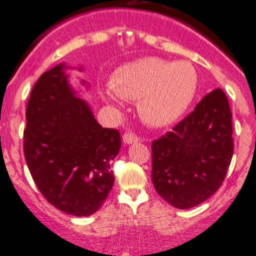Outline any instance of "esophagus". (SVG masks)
I'll use <instances>...</instances> for the list:
<instances>
[{
	"label": "esophagus",
	"mask_w": 256,
	"mask_h": 256,
	"mask_svg": "<svg viewBox=\"0 0 256 256\" xmlns=\"http://www.w3.org/2000/svg\"><path fill=\"white\" fill-rule=\"evenodd\" d=\"M122 139H124V142H125V144H132V142H139L140 138L138 135H135L134 132H130V131H128V132L124 134Z\"/></svg>",
	"instance_id": "1"
}]
</instances>
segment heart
<instances>
[{"mask_svg":"<svg viewBox=\"0 0 256 256\" xmlns=\"http://www.w3.org/2000/svg\"><path fill=\"white\" fill-rule=\"evenodd\" d=\"M197 82V72L190 62L149 56L117 69L111 90L121 98L138 101V111L148 125L166 126L190 106Z\"/></svg>","mask_w":256,"mask_h":256,"instance_id":"heart-1","label":"heart"}]
</instances>
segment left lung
<instances>
[{
	"label": "left lung",
	"instance_id": "obj_1",
	"mask_svg": "<svg viewBox=\"0 0 256 256\" xmlns=\"http://www.w3.org/2000/svg\"><path fill=\"white\" fill-rule=\"evenodd\" d=\"M232 154V114L225 92L216 88L172 131L152 140L155 190L176 208L198 206L221 187Z\"/></svg>",
	"mask_w": 256,
	"mask_h": 256
}]
</instances>
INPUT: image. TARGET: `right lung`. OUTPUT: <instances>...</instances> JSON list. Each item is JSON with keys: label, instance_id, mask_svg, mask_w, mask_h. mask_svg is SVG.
Masks as SVG:
<instances>
[{"label": "right lung", "instance_id": "obj_1", "mask_svg": "<svg viewBox=\"0 0 256 256\" xmlns=\"http://www.w3.org/2000/svg\"><path fill=\"white\" fill-rule=\"evenodd\" d=\"M63 64L42 73L26 106L24 155L38 190L73 216L98 211L114 186L111 162L121 148L117 128H102L74 96Z\"/></svg>", "mask_w": 256, "mask_h": 256}]
</instances>
